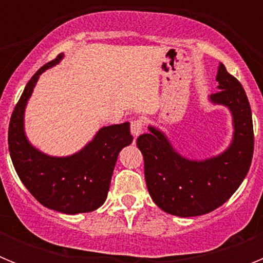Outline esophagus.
I'll return each instance as SVG.
<instances>
[{"mask_svg":"<svg viewBox=\"0 0 263 263\" xmlns=\"http://www.w3.org/2000/svg\"><path fill=\"white\" fill-rule=\"evenodd\" d=\"M130 129H132V134H133L134 137H138L139 134H142L143 132V122L141 120L132 121Z\"/></svg>","mask_w":263,"mask_h":263,"instance_id":"obj_1","label":"esophagus"}]
</instances>
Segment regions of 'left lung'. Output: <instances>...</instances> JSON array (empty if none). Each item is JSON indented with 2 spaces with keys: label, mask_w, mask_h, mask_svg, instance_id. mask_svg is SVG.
<instances>
[{
  "label": "left lung",
  "mask_w": 263,
  "mask_h": 263,
  "mask_svg": "<svg viewBox=\"0 0 263 263\" xmlns=\"http://www.w3.org/2000/svg\"><path fill=\"white\" fill-rule=\"evenodd\" d=\"M218 92L211 103L227 106L233 117V138L221 154L194 160L179 154L163 132L148 126L137 138L145 160L148 194L160 210L180 217L210 213L237 191L250 168L254 152L252 109L242 85L220 63Z\"/></svg>",
  "instance_id": "obj_1"
}]
</instances>
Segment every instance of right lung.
Here are the masks:
<instances>
[{
  "label": "right lung",
  "instance_id": "obj_1",
  "mask_svg": "<svg viewBox=\"0 0 263 263\" xmlns=\"http://www.w3.org/2000/svg\"><path fill=\"white\" fill-rule=\"evenodd\" d=\"M59 53L34 73L13 110L9 124V152L18 176L42 205L67 215L92 212L108 196L120 152L133 142L130 124L104 126L80 152L51 157L31 145L25 134V109L39 76L63 59Z\"/></svg>",
  "mask_w": 263,
  "mask_h": 263
}]
</instances>
